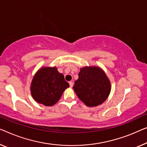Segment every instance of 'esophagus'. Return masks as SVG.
<instances>
[{
	"label": "esophagus",
	"instance_id": "obj_1",
	"mask_svg": "<svg viewBox=\"0 0 147 147\" xmlns=\"http://www.w3.org/2000/svg\"><path fill=\"white\" fill-rule=\"evenodd\" d=\"M69 85H70V87H73V82H72V81H70Z\"/></svg>",
	"mask_w": 147,
	"mask_h": 147
}]
</instances>
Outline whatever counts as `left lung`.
Listing matches in <instances>:
<instances>
[{
	"label": "left lung",
	"mask_w": 147,
	"mask_h": 147,
	"mask_svg": "<svg viewBox=\"0 0 147 147\" xmlns=\"http://www.w3.org/2000/svg\"><path fill=\"white\" fill-rule=\"evenodd\" d=\"M111 82L101 68H81L73 89L78 98L88 107H96L106 101L111 92Z\"/></svg>",
	"instance_id": "8db88e82"
}]
</instances>
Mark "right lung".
Here are the masks:
<instances>
[{
    "label": "right lung",
    "instance_id": "1",
    "mask_svg": "<svg viewBox=\"0 0 147 147\" xmlns=\"http://www.w3.org/2000/svg\"><path fill=\"white\" fill-rule=\"evenodd\" d=\"M69 87L64 75L56 67H43L33 78L30 91L35 101L45 106H52L57 102L63 92Z\"/></svg>",
    "mask_w": 147,
    "mask_h": 147
}]
</instances>
